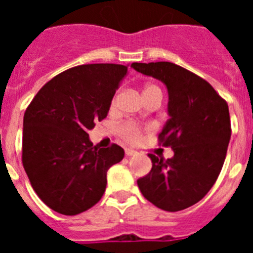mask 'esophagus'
<instances>
[{
    "label": "esophagus",
    "mask_w": 253,
    "mask_h": 253,
    "mask_svg": "<svg viewBox=\"0 0 253 253\" xmlns=\"http://www.w3.org/2000/svg\"><path fill=\"white\" fill-rule=\"evenodd\" d=\"M135 153H137V151H134V149L125 148V154H126V156H134Z\"/></svg>",
    "instance_id": "1"
}]
</instances>
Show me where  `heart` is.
I'll use <instances>...</instances> for the list:
<instances>
[{"label":"heart","mask_w":253,"mask_h":253,"mask_svg":"<svg viewBox=\"0 0 253 253\" xmlns=\"http://www.w3.org/2000/svg\"><path fill=\"white\" fill-rule=\"evenodd\" d=\"M157 88L158 87L153 86V84H148V86L144 87V90H143V95L148 92V91L157 90ZM158 90H160V88H158ZM113 105H115V100L113 101ZM120 134H122L125 139L129 140V142H135V140L139 139V137H140L139 128H138L135 124H131V123H128V124L123 125L122 128H120Z\"/></svg>","instance_id":"1"}]
</instances>
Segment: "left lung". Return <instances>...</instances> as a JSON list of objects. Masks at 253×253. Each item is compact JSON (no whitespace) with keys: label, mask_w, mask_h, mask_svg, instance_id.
I'll return each instance as SVG.
<instances>
[{"label":"left lung","mask_w":253,"mask_h":253,"mask_svg":"<svg viewBox=\"0 0 253 253\" xmlns=\"http://www.w3.org/2000/svg\"><path fill=\"white\" fill-rule=\"evenodd\" d=\"M131 68L166 86L169 118L158 138L173 151L169 160L148 154L152 169L138 187L160 209L184 210L200 202L220 173L232 131L228 104L205 80L171 62Z\"/></svg>","instance_id":"left-lung-1"}]
</instances>
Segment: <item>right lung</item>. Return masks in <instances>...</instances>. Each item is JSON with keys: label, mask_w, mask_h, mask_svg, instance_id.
Instances as JSON below:
<instances>
[{"label": "right lung", "mask_w": 253, "mask_h": 253, "mask_svg": "<svg viewBox=\"0 0 253 253\" xmlns=\"http://www.w3.org/2000/svg\"><path fill=\"white\" fill-rule=\"evenodd\" d=\"M128 66L84 64L40 88L24 115L22 165L42 202L76 215L99 202L107 169L124 158L118 144L93 146L87 131L105 119Z\"/></svg>", "instance_id": "add662e5"}]
</instances>
